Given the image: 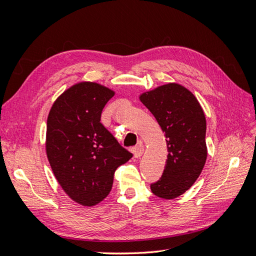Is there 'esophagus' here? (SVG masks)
<instances>
[{
  "instance_id": "esophagus-1",
  "label": "esophagus",
  "mask_w": 256,
  "mask_h": 256,
  "mask_svg": "<svg viewBox=\"0 0 256 256\" xmlns=\"http://www.w3.org/2000/svg\"><path fill=\"white\" fill-rule=\"evenodd\" d=\"M143 152H144V146L142 144L138 145L136 147H134V154L136 158H140L143 154Z\"/></svg>"
}]
</instances>
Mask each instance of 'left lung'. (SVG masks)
<instances>
[{
	"label": "left lung",
	"instance_id": "obj_1",
	"mask_svg": "<svg viewBox=\"0 0 256 256\" xmlns=\"http://www.w3.org/2000/svg\"><path fill=\"white\" fill-rule=\"evenodd\" d=\"M140 100L164 132L168 152L164 174L150 190L158 198H175L191 188L205 166L204 111L196 96L177 83L145 92Z\"/></svg>",
	"mask_w": 256,
	"mask_h": 256
}]
</instances>
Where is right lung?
Returning a JSON list of instances; mask_svg holds the SVG:
<instances>
[{
  "label": "right lung",
  "mask_w": 256,
  "mask_h": 256,
  "mask_svg": "<svg viewBox=\"0 0 256 256\" xmlns=\"http://www.w3.org/2000/svg\"><path fill=\"white\" fill-rule=\"evenodd\" d=\"M115 92L95 82L66 90L48 115L46 152L58 182L76 203L94 206L108 196L114 173L132 154L100 122Z\"/></svg>",
  "instance_id": "right-lung-1"
}]
</instances>
